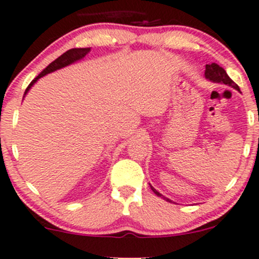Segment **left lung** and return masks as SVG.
I'll use <instances>...</instances> for the list:
<instances>
[{"mask_svg": "<svg viewBox=\"0 0 259 259\" xmlns=\"http://www.w3.org/2000/svg\"><path fill=\"white\" fill-rule=\"evenodd\" d=\"M205 77H206V79L213 81V83H223V84H226V85L232 87V88H235L236 91L239 92V87L235 83V81L231 79L230 77H228L227 73H226V70L223 69L222 67H220L219 64H216V63L206 64ZM150 187H151L152 191H154L155 195L160 196V197H162V198H164V200L168 201V202H171V200H168V198H166L165 196H162L161 194H160L159 191H156V190H155L154 187L151 186V185H150Z\"/></svg>", "mask_w": 259, "mask_h": 259, "instance_id": "obj_1", "label": "left lung"}]
</instances>
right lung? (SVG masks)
<instances>
[{
    "instance_id": "add662e5",
    "label": "right lung",
    "mask_w": 259,
    "mask_h": 259,
    "mask_svg": "<svg viewBox=\"0 0 259 259\" xmlns=\"http://www.w3.org/2000/svg\"><path fill=\"white\" fill-rule=\"evenodd\" d=\"M89 52H91V48H72V50L65 52V53L62 54L61 57H58L56 61H53L51 64H48V67L45 68V69H43L42 72H40L39 74H38L37 77L34 78L31 83H29V85L27 87L26 92H24V95L28 93V91L32 88V85H33V84L36 83L39 78L45 77V75L48 74V73H52V72H54V70L61 69V68H64V67H67V65L74 63V62L79 61V59L84 58V57H85Z\"/></svg>"
}]
</instances>
